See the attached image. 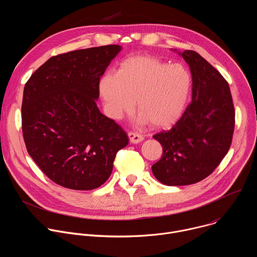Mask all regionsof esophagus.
Returning a JSON list of instances; mask_svg holds the SVG:
<instances>
[{
	"mask_svg": "<svg viewBox=\"0 0 257 257\" xmlns=\"http://www.w3.org/2000/svg\"><path fill=\"white\" fill-rule=\"evenodd\" d=\"M128 136H129V139H130V141L132 143H138V142L143 140V136L138 134V133H136V132H132L131 131V132L128 133Z\"/></svg>",
	"mask_w": 257,
	"mask_h": 257,
	"instance_id": "34e87169",
	"label": "esophagus"
}]
</instances>
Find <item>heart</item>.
Instances as JSON below:
<instances>
[{
  "instance_id": "b5f03b06",
  "label": "heart",
  "mask_w": 257,
  "mask_h": 257,
  "mask_svg": "<svg viewBox=\"0 0 257 257\" xmlns=\"http://www.w3.org/2000/svg\"><path fill=\"white\" fill-rule=\"evenodd\" d=\"M192 78L182 64L139 55L125 59L116 74H105L98 88L108 117L118 120L130 113L136 102L142 123L167 128L184 113Z\"/></svg>"
}]
</instances>
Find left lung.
I'll use <instances>...</instances> for the list:
<instances>
[{"label": "left lung", "mask_w": 257, "mask_h": 257, "mask_svg": "<svg viewBox=\"0 0 257 257\" xmlns=\"http://www.w3.org/2000/svg\"><path fill=\"white\" fill-rule=\"evenodd\" d=\"M180 55L190 67L192 101L172 129L154 135L163 156L152 170L168 186L194 184L209 176L228 154L235 127L226 79L198 53L186 50Z\"/></svg>", "instance_id": "left-lung-1"}]
</instances>
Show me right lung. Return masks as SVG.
<instances>
[{"label":"right lung","instance_id":"obj_1","mask_svg":"<svg viewBox=\"0 0 257 257\" xmlns=\"http://www.w3.org/2000/svg\"><path fill=\"white\" fill-rule=\"evenodd\" d=\"M121 49L108 45L54 56L24 86L21 112L27 152L60 186L99 187L111 176L117 153L128 144L126 132L95 102L100 76Z\"/></svg>","mask_w":257,"mask_h":257}]
</instances>
